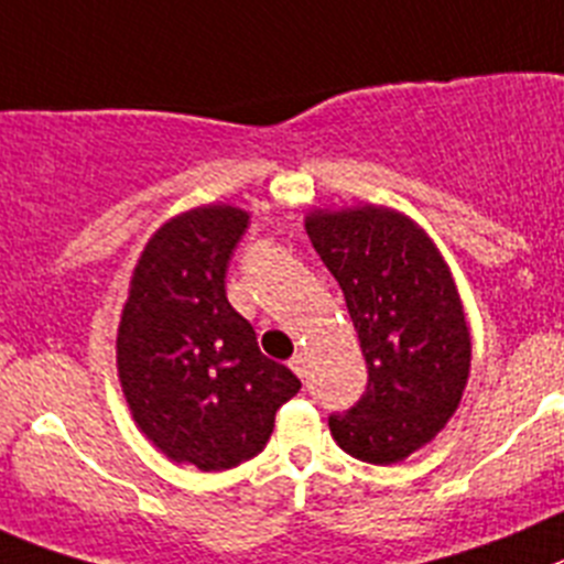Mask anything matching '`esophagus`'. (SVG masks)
Segmentation results:
<instances>
[{
  "instance_id": "1",
  "label": "esophagus",
  "mask_w": 564,
  "mask_h": 564,
  "mask_svg": "<svg viewBox=\"0 0 564 564\" xmlns=\"http://www.w3.org/2000/svg\"><path fill=\"white\" fill-rule=\"evenodd\" d=\"M289 367H292L300 378H306V356L303 354H294L292 361H289Z\"/></svg>"
}]
</instances>
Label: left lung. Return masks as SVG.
Returning <instances> with one entry per match:
<instances>
[{
    "label": "left lung",
    "mask_w": 564,
    "mask_h": 564,
    "mask_svg": "<svg viewBox=\"0 0 564 564\" xmlns=\"http://www.w3.org/2000/svg\"><path fill=\"white\" fill-rule=\"evenodd\" d=\"M306 234L341 286L367 361L365 394L330 414V434L370 465L406 459L445 429L470 376L448 264L417 223L381 205L312 210Z\"/></svg>",
    "instance_id": "obj_1"
}]
</instances>
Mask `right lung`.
<instances>
[{"label": "right lung", "mask_w": 564, "mask_h": 564, "mask_svg": "<svg viewBox=\"0 0 564 564\" xmlns=\"http://www.w3.org/2000/svg\"><path fill=\"white\" fill-rule=\"evenodd\" d=\"M247 210L203 205L152 234L130 281L116 367L133 420L172 462L205 473L261 454L275 412L300 389L258 350L225 294Z\"/></svg>", "instance_id": "obj_1"}]
</instances>
